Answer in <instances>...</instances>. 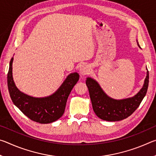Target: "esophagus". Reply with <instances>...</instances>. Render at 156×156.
<instances>
[{"label": "esophagus", "instance_id": "esophagus-1", "mask_svg": "<svg viewBox=\"0 0 156 156\" xmlns=\"http://www.w3.org/2000/svg\"><path fill=\"white\" fill-rule=\"evenodd\" d=\"M90 69L91 68L88 65H83L82 66L81 68L80 69V74L82 76H86L87 74H88V73L90 72Z\"/></svg>", "mask_w": 156, "mask_h": 156}]
</instances>
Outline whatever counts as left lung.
I'll return each instance as SVG.
<instances>
[{
    "label": "left lung",
    "instance_id": "1",
    "mask_svg": "<svg viewBox=\"0 0 156 156\" xmlns=\"http://www.w3.org/2000/svg\"><path fill=\"white\" fill-rule=\"evenodd\" d=\"M136 42L138 46L141 48L138 40ZM147 76L140 90L135 96L120 100L109 97L95 79L87 78L86 84L89 89L92 107L98 117L106 121L115 122L125 119L135 112L147 91L149 77L147 68Z\"/></svg>",
    "mask_w": 156,
    "mask_h": 156
}]
</instances>
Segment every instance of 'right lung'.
<instances>
[{"label": "right lung", "instance_id": "1", "mask_svg": "<svg viewBox=\"0 0 156 156\" xmlns=\"http://www.w3.org/2000/svg\"><path fill=\"white\" fill-rule=\"evenodd\" d=\"M13 60L14 57L9 62L7 87L14 104L30 119L36 122L48 124L59 119L64 113L69 95L79 80L78 73L69 74L60 87L50 96L33 97L20 91L16 86L12 75Z\"/></svg>", "mask_w": 156, "mask_h": 156}]
</instances>
